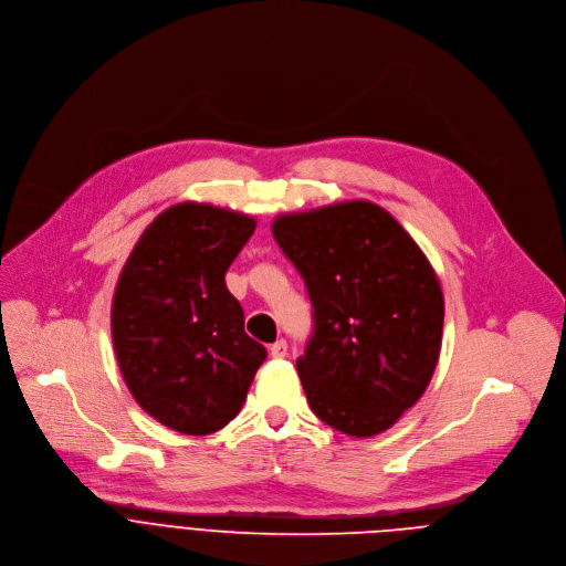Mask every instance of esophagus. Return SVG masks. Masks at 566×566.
I'll return each mask as SVG.
<instances>
[{
  "mask_svg": "<svg viewBox=\"0 0 566 566\" xmlns=\"http://www.w3.org/2000/svg\"><path fill=\"white\" fill-rule=\"evenodd\" d=\"M269 353H271V357H275V359L286 357V355H289V344H286V339H277L275 344H271V346H269Z\"/></svg>",
  "mask_w": 566,
  "mask_h": 566,
  "instance_id": "34e87169",
  "label": "esophagus"
}]
</instances>
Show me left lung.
I'll list each match as a JSON object with an SVG mask.
<instances>
[{"label": "left lung", "mask_w": 566, "mask_h": 566, "mask_svg": "<svg viewBox=\"0 0 566 566\" xmlns=\"http://www.w3.org/2000/svg\"><path fill=\"white\" fill-rule=\"evenodd\" d=\"M273 238L313 306L297 359L313 413L353 438L387 431L422 398L440 357L444 300L429 260L370 202L280 216Z\"/></svg>", "instance_id": "obj_1"}]
</instances>
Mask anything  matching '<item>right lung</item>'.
I'll list each match as a JSON object with an SVG mask.
<instances>
[{"mask_svg": "<svg viewBox=\"0 0 566 566\" xmlns=\"http://www.w3.org/2000/svg\"><path fill=\"white\" fill-rule=\"evenodd\" d=\"M253 231L249 216L177 205L142 233L119 275L111 331L124 382L172 431L227 427L266 359L224 282Z\"/></svg>", "mask_w": 566, "mask_h": 566, "instance_id": "add662e5", "label": "right lung"}]
</instances>
